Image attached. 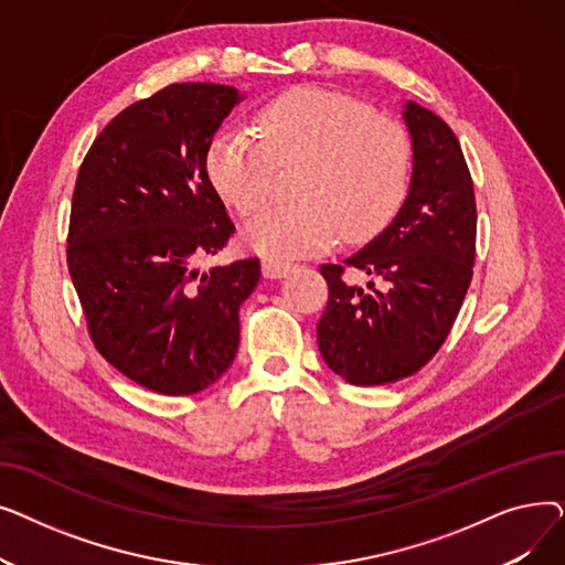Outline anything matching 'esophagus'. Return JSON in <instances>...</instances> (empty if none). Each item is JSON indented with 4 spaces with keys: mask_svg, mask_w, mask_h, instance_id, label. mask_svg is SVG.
Masks as SVG:
<instances>
[{
    "mask_svg": "<svg viewBox=\"0 0 565 565\" xmlns=\"http://www.w3.org/2000/svg\"><path fill=\"white\" fill-rule=\"evenodd\" d=\"M290 267H292V263L281 260V258H273V256L263 258V275L267 279H281V277H286L290 273Z\"/></svg>",
    "mask_w": 565,
    "mask_h": 565,
    "instance_id": "obj_1",
    "label": "esophagus"
}]
</instances>
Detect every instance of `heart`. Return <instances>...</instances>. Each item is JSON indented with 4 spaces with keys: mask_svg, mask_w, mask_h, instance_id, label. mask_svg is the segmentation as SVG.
Wrapping results in <instances>:
<instances>
[{
    "mask_svg": "<svg viewBox=\"0 0 565 565\" xmlns=\"http://www.w3.org/2000/svg\"><path fill=\"white\" fill-rule=\"evenodd\" d=\"M252 130H224L207 148V173L237 213L270 199L275 164L305 162L295 194L249 220L245 243L273 258L330 249L343 231L369 241L396 215L412 171L405 130L348 96L295 88L267 103Z\"/></svg>",
    "mask_w": 565,
    "mask_h": 565,
    "instance_id": "b5f03b06",
    "label": "heart"
}]
</instances>
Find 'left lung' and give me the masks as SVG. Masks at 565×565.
Segmentation results:
<instances>
[{
	"label": "left lung",
	"instance_id": "8db88e82",
	"mask_svg": "<svg viewBox=\"0 0 565 565\" xmlns=\"http://www.w3.org/2000/svg\"><path fill=\"white\" fill-rule=\"evenodd\" d=\"M403 121L412 139L403 205L343 265L320 267L330 300L318 348L324 364L358 387L403 380L430 362L454 328L477 256V201L460 141L412 100ZM345 266L370 275L366 289L344 281Z\"/></svg>",
	"mask_w": 565,
	"mask_h": 565
}]
</instances>
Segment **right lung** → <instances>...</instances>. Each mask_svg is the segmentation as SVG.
I'll return each instance as SVG.
<instances>
[{
  "instance_id": "1",
  "label": "right lung",
  "mask_w": 565,
  "mask_h": 565,
  "mask_svg": "<svg viewBox=\"0 0 565 565\" xmlns=\"http://www.w3.org/2000/svg\"><path fill=\"white\" fill-rule=\"evenodd\" d=\"M235 86L169 84L114 116L79 167L68 270L98 352L141 387L190 396L222 377L241 343L258 258L215 265L233 222L207 178Z\"/></svg>"
}]
</instances>
